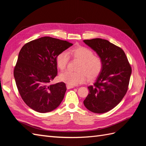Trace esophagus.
Here are the masks:
<instances>
[{
  "label": "esophagus",
  "instance_id": "obj_1",
  "mask_svg": "<svg viewBox=\"0 0 146 146\" xmlns=\"http://www.w3.org/2000/svg\"><path fill=\"white\" fill-rule=\"evenodd\" d=\"M74 86H71V85H68V84H66V88L68 89H72V88H73Z\"/></svg>",
  "mask_w": 146,
  "mask_h": 146
}]
</instances>
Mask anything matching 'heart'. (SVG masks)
<instances>
[{"instance_id": "obj_1", "label": "heart", "mask_w": 146, "mask_h": 146, "mask_svg": "<svg viewBox=\"0 0 146 146\" xmlns=\"http://www.w3.org/2000/svg\"><path fill=\"white\" fill-rule=\"evenodd\" d=\"M70 57L80 60L77 72L65 71L59 74V80L68 85L75 86L83 83L87 79L92 80L99 76L103 68L102 59L98 55H94L90 48L84 46H78L68 52H62L56 58L58 68L63 70L68 65Z\"/></svg>"}]
</instances>
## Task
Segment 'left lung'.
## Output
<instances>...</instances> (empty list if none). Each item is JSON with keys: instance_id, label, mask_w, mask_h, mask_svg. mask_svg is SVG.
Here are the masks:
<instances>
[{"instance_id": "1", "label": "left lung", "mask_w": 146, "mask_h": 146, "mask_svg": "<svg viewBox=\"0 0 146 146\" xmlns=\"http://www.w3.org/2000/svg\"><path fill=\"white\" fill-rule=\"evenodd\" d=\"M102 59L103 68L84 100L86 109L96 113L113 109L128 91L131 67L122 48L100 38L84 40Z\"/></svg>"}]
</instances>
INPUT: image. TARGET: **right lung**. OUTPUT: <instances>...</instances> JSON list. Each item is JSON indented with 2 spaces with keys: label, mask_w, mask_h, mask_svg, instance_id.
<instances>
[{
  "label": "right lung",
  "mask_w": 146,
  "mask_h": 146,
  "mask_svg": "<svg viewBox=\"0 0 146 146\" xmlns=\"http://www.w3.org/2000/svg\"><path fill=\"white\" fill-rule=\"evenodd\" d=\"M73 44L45 36L25 44L14 68V78L22 99L31 109L46 113L57 108L64 98L63 82L50 84L57 74L56 58Z\"/></svg>",
  "instance_id": "add662e5"
}]
</instances>
